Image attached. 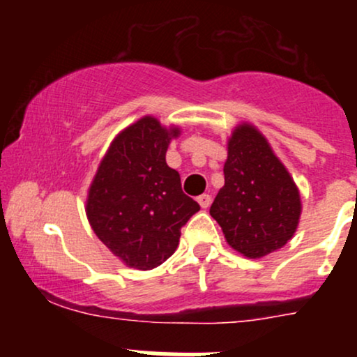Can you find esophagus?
<instances>
[{"instance_id":"1","label":"esophagus","mask_w":357,"mask_h":357,"mask_svg":"<svg viewBox=\"0 0 357 357\" xmlns=\"http://www.w3.org/2000/svg\"><path fill=\"white\" fill-rule=\"evenodd\" d=\"M198 203H199V206L203 208V210H206V208L211 204V196H210V195H202V196H198Z\"/></svg>"}]
</instances>
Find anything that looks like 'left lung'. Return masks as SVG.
Returning <instances> with one entry per match:
<instances>
[{
	"instance_id": "1",
	"label": "left lung",
	"mask_w": 357,
	"mask_h": 357,
	"mask_svg": "<svg viewBox=\"0 0 357 357\" xmlns=\"http://www.w3.org/2000/svg\"><path fill=\"white\" fill-rule=\"evenodd\" d=\"M225 186L210 215L228 245L248 258L275 252L294 236L301 195L289 171L253 126L241 124L228 141Z\"/></svg>"
}]
</instances>
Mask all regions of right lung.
Segmentation results:
<instances>
[{"label": "right lung", "instance_id": "1", "mask_svg": "<svg viewBox=\"0 0 357 357\" xmlns=\"http://www.w3.org/2000/svg\"><path fill=\"white\" fill-rule=\"evenodd\" d=\"M166 129L142 117L114 139L89 190L87 216L102 243L126 265L159 267L176 252L181 228L199 210L183 192L181 178L166 165Z\"/></svg>", "mask_w": 357, "mask_h": 357}]
</instances>
